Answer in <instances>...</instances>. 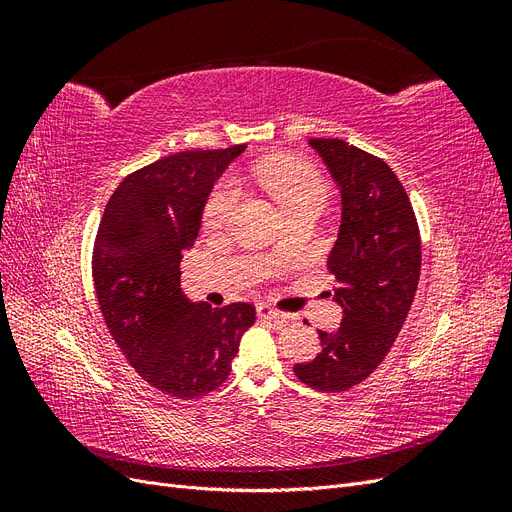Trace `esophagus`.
Returning a JSON list of instances; mask_svg holds the SVG:
<instances>
[{
	"instance_id": "esophagus-1",
	"label": "esophagus",
	"mask_w": 512,
	"mask_h": 512,
	"mask_svg": "<svg viewBox=\"0 0 512 512\" xmlns=\"http://www.w3.org/2000/svg\"><path fill=\"white\" fill-rule=\"evenodd\" d=\"M256 312H258V318L260 320H286L288 316L284 314V312H280V309H273L271 305H267V303H258V307H256Z\"/></svg>"
}]
</instances>
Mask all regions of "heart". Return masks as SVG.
I'll return each instance as SVG.
<instances>
[{"label": "heart", "mask_w": 512, "mask_h": 512, "mask_svg": "<svg viewBox=\"0 0 512 512\" xmlns=\"http://www.w3.org/2000/svg\"><path fill=\"white\" fill-rule=\"evenodd\" d=\"M262 188L288 215L307 207H324L329 198V185L318 170L299 158H273L258 166ZM239 188L232 179H222L203 209V224L209 230H218L228 224L237 207Z\"/></svg>", "instance_id": "heart-1"}]
</instances>
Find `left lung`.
<instances>
[{"label": "left lung", "mask_w": 512, "mask_h": 512, "mask_svg": "<svg viewBox=\"0 0 512 512\" xmlns=\"http://www.w3.org/2000/svg\"><path fill=\"white\" fill-rule=\"evenodd\" d=\"M342 190V228L329 254L342 327L318 331L322 350L297 378L322 393L348 391L384 361L404 327L421 275V232L404 185L378 156L339 138L309 141Z\"/></svg>", "instance_id": "8db88e82"}]
</instances>
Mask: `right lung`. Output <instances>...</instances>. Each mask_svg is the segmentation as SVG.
Returning a JSON list of instances; mask_svg holds the SVG:
<instances>
[{"label": "right lung", "mask_w": 512, "mask_h": 512, "mask_svg": "<svg viewBox=\"0 0 512 512\" xmlns=\"http://www.w3.org/2000/svg\"><path fill=\"white\" fill-rule=\"evenodd\" d=\"M245 145L194 149L130 173L106 203L91 277L106 329L136 374L175 399L222 386L252 303H190L179 288L183 250L194 245L205 200Z\"/></svg>", "instance_id": "1"}]
</instances>
